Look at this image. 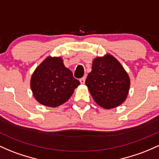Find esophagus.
<instances>
[{
	"instance_id": "34e87169",
	"label": "esophagus",
	"mask_w": 159,
	"mask_h": 159,
	"mask_svg": "<svg viewBox=\"0 0 159 159\" xmlns=\"http://www.w3.org/2000/svg\"><path fill=\"white\" fill-rule=\"evenodd\" d=\"M85 79H86V77H85V76H84L83 78H80V82H81V84H84L85 83Z\"/></svg>"
}]
</instances>
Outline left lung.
I'll list each match as a JSON object with an SVG mask.
<instances>
[{
  "mask_svg": "<svg viewBox=\"0 0 159 159\" xmlns=\"http://www.w3.org/2000/svg\"><path fill=\"white\" fill-rule=\"evenodd\" d=\"M85 84L95 102L106 109L125 102L130 84L128 73L110 54L94 59Z\"/></svg>",
  "mask_w": 159,
  "mask_h": 159,
  "instance_id": "1",
  "label": "left lung"
}]
</instances>
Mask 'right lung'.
Wrapping results in <instances>:
<instances>
[{
    "mask_svg": "<svg viewBox=\"0 0 159 159\" xmlns=\"http://www.w3.org/2000/svg\"><path fill=\"white\" fill-rule=\"evenodd\" d=\"M30 84L38 102L57 107L70 98L80 82L65 67L62 58L48 57L36 68Z\"/></svg>",
    "mask_w": 159,
    "mask_h": 159,
    "instance_id": "obj_1",
    "label": "right lung"
}]
</instances>
